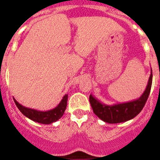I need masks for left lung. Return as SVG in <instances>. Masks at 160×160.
<instances>
[{
	"instance_id": "left-lung-1",
	"label": "left lung",
	"mask_w": 160,
	"mask_h": 160,
	"mask_svg": "<svg viewBox=\"0 0 160 160\" xmlns=\"http://www.w3.org/2000/svg\"><path fill=\"white\" fill-rule=\"evenodd\" d=\"M152 84V70L147 87L139 98L127 102L107 105L102 102L93 94L90 95V102L94 114L103 122L107 123H120L132 119L138 115L143 108L150 94Z\"/></svg>"
}]
</instances>
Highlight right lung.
<instances>
[{"mask_svg": "<svg viewBox=\"0 0 160 160\" xmlns=\"http://www.w3.org/2000/svg\"><path fill=\"white\" fill-rule=\"evenodd\" d=\"M13 100L18 108L19 109V111L25 117H27L28 118L34 121V122H39V123L51 124L62 117L65 110L66 108V106H67L68 94H65L63 96L62 99L61 100L57 107L46 111H38V110H35V109L25 107L22 106V104H20L14 98Z\"/></svg>", "mask_w": 160, "mask_h": 160, "instance_id": "1", "label": "right lung"}]
</instances>
